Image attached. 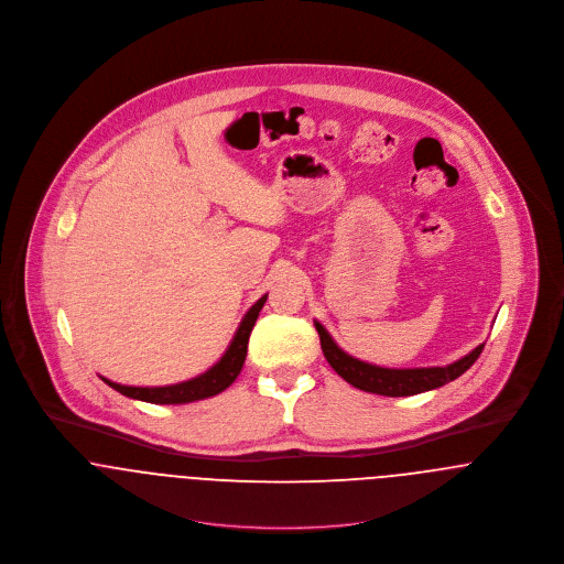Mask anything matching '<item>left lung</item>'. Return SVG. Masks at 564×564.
I'll return each instance as SVG.
<instances>
[{
  "mask_svg": "<svg viewBox=\"0 0 564 564\" xmlns=\"http://www.w3.org/2000/svg\"><path fill=\"white\" fill-rule=\"evenodd\" d=\"M322 340L323 356L329 362V367L351 387L367 391V393H378L387 398H405V395H416L423 391L438 389L458 376H463L482 354L484 345L476 347L469 356L463 360L449 365V367H432V369H382L373 367L367 362H360L351 356H347L338 345L332 340V336L323 329V325L315 323Z\"/></svg>",
  "mask_w": 564,
  "mask_h": 564,
  "instance_id": "8db88e82",
  "label": "left lung"
}]
</instances>
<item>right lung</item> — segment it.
<instances>
[{
    "label": "right lung",
    "instance_id": "right-lung-1",
    "mask_svg": "<svg viewBox=\"0 0 564 564\" xmlns=\"http://www.w3.org/2000/svg\"><path fill=\"white\" fill-rule=\"evenodd\" d=\"M267 302V295L260 297L251 308L249 313L245 315L241 327L232 340V345L228 347V351L224 354V358L210 369L206 371L204 376L195 378V380H188V382H182V384H173V387H159V389H139V387H121V384H115L110 380H104L108 387H112L115 391H119L121 395L126 398H132V400H141V402L150 403H186L197 402V400H204V398H213L217 393H221L224 389H228L237 376L241 373L242 362H245V356H247V343H249V334H251V327L258 319V313L260 308L264 306Z\"/></svg>",
    "mask_w": 564,
    "mask_h": 564
}]
</instances>
